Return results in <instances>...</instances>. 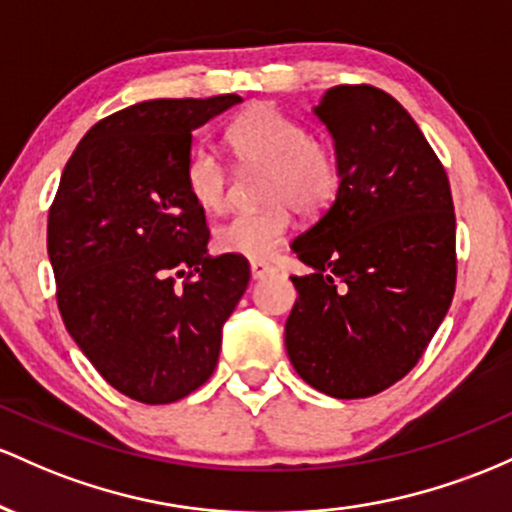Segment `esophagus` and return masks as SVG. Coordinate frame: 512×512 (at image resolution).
Returning <instances> with one entry per match:
<instances>
[{"label": "esophagus", "instance_id": "34e87169", "mask_svg": "<svg viewBox=\"0 0 512 512\" xmlns=\"http://www.w3.org/2000/svg\"><path fill=\"white\" fill-rule=\"evenodd\" d=\"M249 268H251V278H254V280H263L266 275L273 273V268L268 266L266 261H251Z\"/></svg>", "mask_w": 512, "mask_h": 512}]
</instances>
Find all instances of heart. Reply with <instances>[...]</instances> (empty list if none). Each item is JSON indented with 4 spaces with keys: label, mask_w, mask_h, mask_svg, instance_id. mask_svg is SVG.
<instances>
[{
    "label": "heart",
    "mask_w": 512,
    "mask_h": 512,
    "mask_svg": "<svg viewBox=\"0 0 512 512\" xmlns=\"http://www.w3.org/2000/svg\"><path fill=\"white\" fill-rule=\"evenodd\" d=\"M227 145L244 169H263L266 205L237 212L215 227L212 246L239 258L271 256L292 225V210L319 215L341 191V159L329 142L309 137L307 125L278 108H249L229 125ZM186 191L198 208L217 212L227 205L229 171L215 152L198 147L186 162Z\"/></svg>",
    "instance_id": "b5f03b06"
}]
</instances>
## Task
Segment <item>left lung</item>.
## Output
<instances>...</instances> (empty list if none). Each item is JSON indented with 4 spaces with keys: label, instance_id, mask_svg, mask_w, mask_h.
Masks as SVG:
<instances>
[{
    "label": "left lung",
    "instance_id": "1",
    "mask_svg": "<svg viewBox=\"0 0 512 512\" xmlns=\"http://www.w3.org/2000/svg\"><path fill=\"white\" fill-rule=\"evenodd\" d=\"M341 159V191L292 241L285 348L304 382L365 399L409 375L450 309L455 205L433 147L406 108L367 84L333 86L314 106Z\"/></svg>",
    "mask_w": 512,
    "mask_h": 512
}]
</instances>
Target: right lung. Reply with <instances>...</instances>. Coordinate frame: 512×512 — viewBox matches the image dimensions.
<instances>
[{"label": "right lung", "instance_id": "add662e5", "mask_svg": "<svg viewBox=\"0 0 512 512\" xmlns=\"http://www.w3.org/2000/svg\"><path fill=\"white\" fill-rule=\"evenodd\" d=\"M239 101L154 99L99 120L50 205L62 321L103 380L142 404H171L210 380L249 285L244 258L208 254L205 210L183 179L193 130Z\"/></svg>", "mask_w": 512, "mask_h": 512}]
</instances>
